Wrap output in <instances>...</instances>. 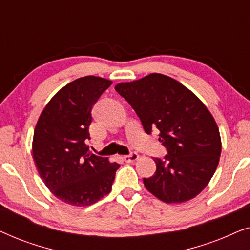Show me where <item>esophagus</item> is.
<instances>
[{
    "label": "esophagus",
    "mask_w": 250,
    "mask_h": 250,
    "mask_svg": "<svg viewBox=\"0 0 250 250\" xmlns=\"http://www.w3.org/2000/svg\"><path fill=\"white\" fill-rule=\"evenodd\" d=\"M123 159H124L126 163H135L136 160L139 159V155L136 152H132L131 155H127V156L123 157Z\"/></svg>",
    "instance_id": "obj_1"
}]
</instances>
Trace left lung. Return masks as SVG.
Segmentation results:
<instances>
[{
    "label": "left lung",
    "instance_id": "1",
    "mask_svg": "<svg viewBox=\"0 0 250 250\" xmlns=\"http://www.w3.org/2000/svg\"><path fill=\"white\" fill-rule=\"evenodd\" d=\"M115 90L132 105L146 133L159 129L165 159L153 158L156 173L146 189L166 204L197 197L213 177L222 142L213 115L193 92L174 78L152 73L119 83Z\"/></svg>",
    "mask_w": 250,
    "mask_h": 250
}]
</instances>
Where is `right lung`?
Listing matches in <instances>:
<instances>
[{
    "instance_id": "add662e5",
    "label": "right lung",
    "mask_w": 250,
    "mask_h": 250,
    "mask_svg": "<svg viewBox=\"0 0 250 250\" xmlns=\"http://www.w3.org/2000/svg\"><path fill=\"white\" fill-rule=\"evenodd\" d=\"M112 84L107 78L85 76L60 88L36 123L33 158L47 189L71 206L97 203L111 191L119 164L88 153L92 107Z\"/></svg>"
}]
</instances>
